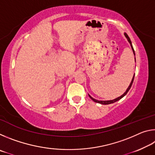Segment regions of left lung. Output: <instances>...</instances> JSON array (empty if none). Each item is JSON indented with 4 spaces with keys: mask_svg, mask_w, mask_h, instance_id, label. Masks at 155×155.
<instances>
[{
    "mask_svg": "<svg viewBox=\"0 0 155 155\" xmlns=\"http://www.w3.org/2000/svg\"><path fill=\"white\" fill-rule=\"evenodd\" d=\"M124 35H125V36H126V38H127V40H128V42H129V43H130V46H131V48H132V50H133V53H134V55H135V51H134V49H133V46H132V43H131V41H130V40L129 37L128 36V35H127V33H124ZM134 77H135V75L133 76V79H132V81H131V82H130V85L128 86V87L127 88V91H125V92H124V94H122V95L121 96L118 97V98H115V99H114V100H112V101H98V100H96V99H94V98H92V97L90 96V95H89V96H90V98L91 100H92L93 101L96 102V103H101V104H109L114 103H115V102H116V101H119V100H120V99H121L122 98H123V97H124V96L126 95V94H127L128 93V91H129V90H130V87H131V86H132V84H133V80H134Z\"/></svg>",
    "mask_w": 155,
    "mask_h": 155,
    "instance_id": "1",
    "label": "left lung"
}]
</instances>
